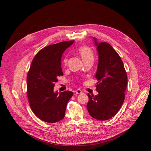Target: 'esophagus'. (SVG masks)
Instances as JSON below:
<instances>
[{
	"instance_id": "1",
	"label": "esophagus",
	"mask_w": 151,
	"mask_h": 151,
	"mask_svg": "<svg viewBox=\"0 0 151 151\" xmlns=\"http://www.w3.org/2000/svg\"><path fill=\"white\" fill-rule=\"evenodd\" d=\"M75 93H76V94H80V93H82V92H81V90H80V89H77L76 91H75Z\"/></svg>"
}]
</instances>
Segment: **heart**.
Instances as JSON below:
<instances>
[{
	"label": "heart",
	"mask_w": 151,
	"mask_h": 151,
	"mask_svg": "<svg viewBox=\"0 0 151 151\" xmlns=\"http://www.w3.org/2000/svg\"><path fill=\"white\" fill-rule=\"evenodd\" d=\"M78 52L81 58L83 60V61L89 59H93V54L92 52V51L90 48H88V47L82 46L80 47V49H78ZM68 59L67 58H65L64 59V64L66 65Z\"/></svg>",
	"instance_id": "1"
}]
</instances>
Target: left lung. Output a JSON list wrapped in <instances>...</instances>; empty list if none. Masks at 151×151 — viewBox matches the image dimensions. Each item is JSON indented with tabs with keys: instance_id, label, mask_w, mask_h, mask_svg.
Here are the masks:
<instances>
[{
	"instance_id": "1",
	"label": "left lung",
	"mask_w": 151,
	"mask_h": 151,
	"mask_svg": "<svg viewBox=\"0 0 151 151\" xmlns=\"http://www.w3.org/2000/svg\"><path fill=\"white\" fill-rule=\"evenodd\" d=\"M93 39L99 54L96 75L99 94L88 93L87 108L92 117L104 121L113 117L121 108L127 87V75L121 58L113 47L107 42H98L96 38Z\"/></svg>"
}]
</instances>
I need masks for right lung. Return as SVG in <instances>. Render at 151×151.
I'll return each instance as SVG.
<instances>
[{
	"instance_id": "1",
	"label": "right lung",
	"mask_w": 151,
	"mask_h": 151,
	"mask_svg": "<svg viewBox=\"0 0 151 151\" xmlns=\"http://www.w3.org/2000/svg\"><path fill=\"white\" fill-rule=\"evenodd\" d=\"M74 40L61 42L41 49L33 58L27 75V96L37 118L54 123L64 118L68 101L73 93L54 92L58 76L63 75L61 60L63 52Z\"/></svg>"
}]
</instances>
